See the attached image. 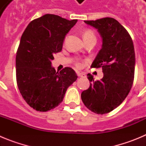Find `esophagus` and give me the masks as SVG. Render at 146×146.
Here are the masks:
<instances>
[{
	"instance_id": "esophagus-1",
	"label": "esophagus",
	"mask_w": 146,
	"mask_h": 146,
	"mask_svg": "<svg viewBox=\"0 0 146 146\" xmlns=\"http://www.w3.org/2000/svg\"><path fill=\"white\" fill-rule=\"evenodd\" d=\"M77 74L78 77H86V74H85L84 72H77Z\"/></svg>"
}]
</instances>
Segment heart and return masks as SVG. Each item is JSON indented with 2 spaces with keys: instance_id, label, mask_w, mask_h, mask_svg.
<instances>
[{
  "instance_id": "obj_1",
  "label": "heart",
  "mask_w": 146,
  "mask_h": 146,
  "mask_svg": "<svg viewBox=\"0 0 146 146\" xmlns=\"http://www.w3.org/2000/svg\"><path fill=\"white\" fill-rule=\"evenodd\" d=\"M82 36H83V38L84 39L91 38V37H95V35H94V33H93V31H91V30H86V31H85ZM76 64H77V66L78 67L80 66V63H79V62H77Z\"/></svg>"
}]
</instances>
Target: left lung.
I'll use <instances>...</instances> for the list:
<instances>
[{"instance_id": "8db88e82", "label": "left lung", "mask_w": 146, "mask_h": 146, "mask_svg": "<svg viewBox=\"0 0 146 146\" xmlns=\"http://www.w3.org/2000/svg\"><path fill=\"white\" fill-rule=\"evenodd\" d=\"M97 29L102 38L99 50L91 67L102 68L101 80L88 74L90 87L81 94L86 108L97 114H105L118 107L126 99L133 84L135 54L128 31L113 18L85 21Z\"/></svg>"}]
</instances>
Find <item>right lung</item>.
Returning a JSON list of instances; mask_svg holds the SVG:
<instances>
[{"label": "right lung", "mask_w": 146, "mask_h": 146, "mask_svg": "<svg viewBox=\"0 0 146 146\" xmlns=\"http://www.w3.org/2000/svg\"><path fill=\"white\" fill-rule=\"evenodd\" d=\"M77 22L45 15L28 24L16 55V77L23 99L33 109L47 112L58 106L77 75L70 67L60 72L52 66L66 35Z\"/></svg>", "instance_id": "right-lung-1"}]
</instances>
